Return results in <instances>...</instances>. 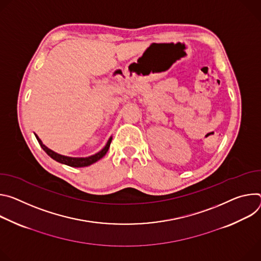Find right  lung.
Here are the masks:
<instances>
[{
	"mask_svg": "<svg viewBox=\"0 0 261 261\" xmlns=\"http://www.w3.org/2000/svg\"><path fill=\"white\" fill-rule=\"evenodd\" d=\"M38 143L40 144L41 148L48 154V156H50L53 160L59 162L61 164H64V165H67V166H70V167H74V168H81V167H87V166H90L92 165L93 163L99 161L101 158H103L107 153V151L109 150V147H110V144H111V141H112V137H110V139L108 140L106 146L97 153L91 155V156H88V158H70V156H65V155H61L59 153H57L53 150H50L49 148H47L44 144L42 143V141L38 138L37 135H35Z\"/></svg>",
	"mask_w": 261,
	"mask_h": 261,
	"instance_id": "obj_1",
	"label": "right lung"
}]
</instances>
